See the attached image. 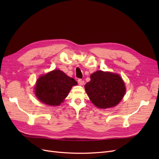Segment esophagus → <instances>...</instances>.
<instances>
[{
    "label": "esophagus",
    "mask_w": 159,
    "mask_h": 159,
    "mask_svg": "<svg viewBox=\"0 0 159 159\" xmlns=\"http://www.w3.org/2000/svg\"><path fill=\"white\" fill-rule=\"evenodd\" d=\"M78 84H79L80 85H84V84H85L84 81L81 80V79H78Z\"/></svg>",
    "instance_id": "obj_1"
}]
</instances>
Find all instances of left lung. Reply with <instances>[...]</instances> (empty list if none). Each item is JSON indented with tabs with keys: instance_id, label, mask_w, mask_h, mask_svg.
I'll list each match as a JSON object with an SVG mask.
<instances>
[{
	"instance_id": "8db88e82",
	"label": "left lung",
	"mask_w": 159,
	"mask_h": 159,
	"mask_svg": "<svg viewBox=\"0 0 159 159\" xmlns=\"http://www.w3.org/2000/svg\"><path fill=\"white\" fill-rule=\"evenodd\" d=\"M85 89L91 102L101 109L113 107L121 102L126 88L121 77L109 71H97L90 75Z\"/></svg>"
}]
</instances>
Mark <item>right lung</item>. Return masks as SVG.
Instances as JSON below:
<instances>
[{"instance_id": "add662e5", "label": "right lung", "mask_w": 159, "mask_h": 159, "mask_svg": "<svg viewBox=\"0 0 159 159\" xmlns=\"http://www.w3.org/2000/svg\"><path fill=\"white\" fill-rule=\"evenodd\" d=\"M75 85L77 81L74 78H70L60 70H54L38 79L34 92L42 103L58 106Z\"/></svg>"}]
</instances>
